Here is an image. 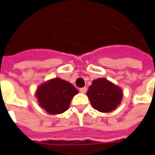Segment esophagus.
Segmentation results:
<instances>
[{"instance_id":"34e87169","label":"esophagus","mask_w":155,"mask_h":155,"mask_svg":"<svg viewBox=\"0 0 155 155\" xmlns=\"http://www.w3.org/2000/svg\"><path fill=\"white\" fill-rule=\"evenodd\" d=\"M80 91H81V93H82V94H84V93H86V91H87V88L86 87L81 88V89H80Z\"/></svg>"}]
</instances>
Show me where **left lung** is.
I'll return each mask as SVG.
<instances>
[{"label":"left lung","instance_id":"obj_1","mask_svg":"<svg viewBox=\"0 0 155 155\" xmlns=\"http://www.w3.org/2000/svg\"><path fill=\"white\" fill-rule=\"evenodd\" d=\"M86 94L93 108L102 113L114 110L123 97L121 88L104 78L93 81Z\"/></svg>","mask_w":155,"mask_h":155}]
</instances>
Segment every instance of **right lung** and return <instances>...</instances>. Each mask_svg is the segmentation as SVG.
<instances>
[{
	"instance_id": "1",
	"label": "right lung",
	"mask_w": 155,
	"mask_h": 155,
	"mask_svg": "<svg viewBox=\"0 0 155 155\" xmlns=\"http://www.w3.org/2000/svg\"><path fill=\"white\" fill-rule=\"evenodd\" d=\"M79 91L68 81L54 78L41 84L35 92L40 106L48 114H59L67 110L72 98Z\"/></svg>"
}]
</instances>
